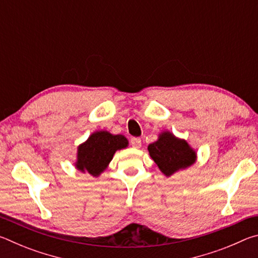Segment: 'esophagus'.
Wrapping results in <instances>:
<instances>
[{"mask_svg":"<svg viewBox=\"0 0 258 258\" xmlns=\"http://www.w3.org/2000/svg\"><path fill=\"white\" fill-rule=\"evenodd\" d=\"M131 146L134 148H140L141 147V139L140 138H132L131 139Z\"/></svg>","mask_w":258,"mask_h":258,"instance_id":"esophagus-1","label":"esophagus"}]
</instances>
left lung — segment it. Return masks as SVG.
I'll return each mask as SVG.
<instances>
[{"instance_id":"left-lung-1","label":"left lung","mask_w":258,"mask_h":258,"mask_svg":"<svg viewBox=\"0 0 258 258\" xmlns=\"http://www.w3.org/2000/svg\"><path fill=\"white\" fill-rule=\"evenodd\" d=\"M148 151L160 171L167 176L192 165L196 160V152L184 140L176 139L169 132L160 134L159 139L148 147Z\"/></svg>"}]
</instances>
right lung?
I'll return each mask as SVG.
<instances>
[{"label": "right lung", "mask_w": 258, "mask_h": 258, "mask_svg": "<svg viewBox=\"0 0 258 258\" xmlns=\"http://www.w3.org/2000/svg\"><path fill=\"white\" fill-rule=\"evenodd\" d=\"M127 143L123 135H112L106 131L95 132L85 143L78 147L77 168L98 176L110 163L113 154L127 147Z\"/></svg>", "instance_id": "1"}]
</instances>
